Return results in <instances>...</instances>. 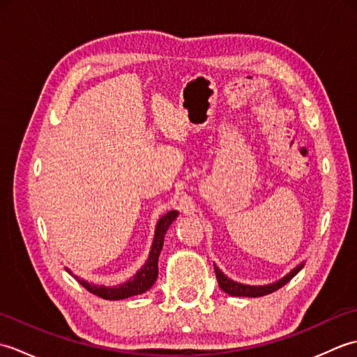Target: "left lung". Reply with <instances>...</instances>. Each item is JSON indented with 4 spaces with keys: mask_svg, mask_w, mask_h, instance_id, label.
Listing matches in <instances>:
<instances>
[{
    "mask_svg": "<svg viewBox=\"0 0 357 357\" xmlns=\"http://www.w3.org/2000/svg\"><path fill=\"white\" fill-rule=\"evenodd\" d=\"M304 265H305V262L298 264L290 273H287L284 278H280L279 280H276V282L267 284V285H245V284H239V282H236V280H231V279L227 278L224 273L216 267V265H215V271H216V279H218L219 288H221V290L225 291L227 294L241 296V298H261V296H265V294H270L273 291H276V290H279L280 287H284L287 282H290V280L302 270V267H304Z\"/></svg>",
    "mask_w": 357,
    "mask_h": 357,
    "instance_id": "left-lung-1",
    "label": "left lung"
}]
</instances>
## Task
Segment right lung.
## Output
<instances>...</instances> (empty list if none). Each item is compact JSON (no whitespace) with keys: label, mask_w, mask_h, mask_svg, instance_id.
<instances>
[{"label":"right lung","mask_w":357,"mask_h":357,"mask_svg":"<svg viewBox=\"0 0 357 357\" xmlns=\"http://www.w3.org/2000/svg\"><path fill=\"white\" fill-rule=\"evenodd\" d=\"M178 211L172 210L169 213H165L164 216L159 218V221L156 222V229H155V236H153V242H151L150 252H149V257L146 264L136 271V275H133L130 279L126 280L123 284L113 285V287H105V285H98V284H92L89 280H84L78 278L77 275L66 267V271H69V275H72L78 282L89 290L90 293H93L96 296H100L102 299L107 301H121V299H127L130 296H136L141 293H146L147 290H150L151 285L155 284V280L158 278V261H159V255H161V250L164 245V238L165 233L169 230V227L172 225V222L174 219L178 218Z\"/></svg>","instance_id":"add662e5"}]
</instances>
